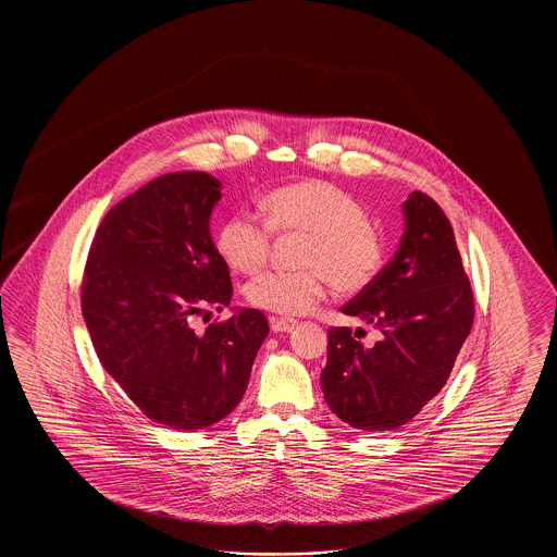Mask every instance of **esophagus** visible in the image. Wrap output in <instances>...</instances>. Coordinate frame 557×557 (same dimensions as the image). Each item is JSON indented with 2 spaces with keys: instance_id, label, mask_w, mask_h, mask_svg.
<instances>
[{
  "instance_id": "esophagus-1",
  "label": "esophagus",
  "mask_w": 557,
  "mask_h": 557,
  "mask_svg": "<svg viewBox=\"0 0 557 557\" xmlns=\"http://www.w3.org/2000/svg\"><path fill=\"white\" fill-rule=\"evenodd\" d=\"M271 330L275 332V334H282V332H292L294 330V325H296V321L294 319L286 318H271Z\"/></svg>"
}]
</instances>
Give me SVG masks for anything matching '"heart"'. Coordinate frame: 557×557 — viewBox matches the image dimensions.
Wrapping results in <instances>:
<instances>
[{
	"instance_id": "1",
	"label": "heart",
	"mask_w": 557,
	"mask_h": 557,
	"mask_svg": "<svg viewBox=\"0 0 557 557\" xmlns=\"http://www.w3.org/2000/svg\"><path fill=\"white\" fill-rule=\"evenodd\" d=\"M269 224L239 211L223 221L216 250L242 273L265 265L271 227L307 234L296 271H267L246 286L252 307L275 315L309 313L325 296L327 280L343 294L366 290L384 265V242L370 214L345 189L309 180L280 187L265 198Z\"/></svg>"
}]
</instances>
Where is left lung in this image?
<instances>
[{
    "label": "left lung",
    "mask_w": 557,
    "mask_h": 557,
    "mask_svg": "<svg viewBox=\"0 0 557 557\" xmlns=\"http://www.w3.org/2000/svg\"><path fill=\"white\" fill-rule=\"evenodd\" d=\"M403 214L395 257L343 307L382 338L366 346L350 327L327 330L323 397L343 422L366 432L411 422L441 393L474 321L447 214L422 191L409 194Z\"/></svg>",
    "instance_id": "8db88e82"
}]
</instances>
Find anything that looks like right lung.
Returning <instances> with one entry per match:
<instances>
[{
  "label": "right lung",
  "mask_w": 557,
  "mask_h": 557,
  "mask_svg": "<svg viewBox=\"0 0 557 557\" xmlns=\"http://www.w3.org/2000/svg\"><path fill=\"white\" fill-rule=\"evenodd\" d=\"M219 200L221 182L209 173L160 175L108 211L83 275L81 311L102 368L148 420L173 430L230 416L269 334L257 309L191 327L234 294L211 238Z\"/></svg>",
  "instance_id": "1"
}]
</instances>
